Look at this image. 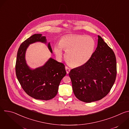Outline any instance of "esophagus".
Returning a JSON list of instances; mask_svg holds the SVG:
<instances>
[{"instance_id":"esophagus-1","label":"esophagus","mask_w":129,"mask_h":129,"mask_svg":"<svg viewBox=\"0 0 129 129\" xmlns=\"http://www.w3.org/2000/svg\"><path fill=\"white\" fill-rule=\"evenodd\" d=\"M65 69L66 70V72L67 73H69L70 70V68L69 67H68V66H65Z\"/></svg>"}]
</instances>
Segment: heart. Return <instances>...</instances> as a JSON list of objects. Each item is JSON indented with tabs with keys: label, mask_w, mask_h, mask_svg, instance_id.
Segmentation results:
<instances>
[{
	"label": "heart",
	"mask_w": 129,
	"mask_h": 129,
	"mask_svg": "<svg viewBox=\"0 0 129 129\" xmlns=\"http://www.w3.org/2000/svg\"><path fill=\"white\" fill-rule=\"evenodd\" d=\"M95 43L93 38L84 35L65 36L60 43L54 45V50L57 56L63 55V49L67 51L66 58L70 64L80 66L87 62L94 52Z\"/></svg>",
	"instance_id": "heart-1"
}]
</instances>
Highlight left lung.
Wrapping results in <instances>:
<instances>
[{
  "label": "left lung",
  "instance_id": "8db88e82",
  "mask_svg": "<svg viewBox=\"0 0 129 129\" xmlns=\"http://www.w3.org/2000/svg\"><path fill=\"white\" fill-rule=\"evenodd\" d=\"M117 73L113 50L98 36V46L89 60L69 73L73 93L79 100L91 103L102 99L111 90Z\"/></svg>",
  "mask_w": 129,
  "mask_h": 129
}]
</instances>
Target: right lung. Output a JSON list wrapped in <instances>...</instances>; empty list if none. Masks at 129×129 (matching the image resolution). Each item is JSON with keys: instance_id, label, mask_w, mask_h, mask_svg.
<instances>
[{"instance_id": "1", "label": "right lung", "mask_w": 129, "mask_h": 129, "mask_svg": "<svg viewBox=\"0 0 129 129\" xmlns=\"http://www.w3.org/2000/svg\"><path fill=\"white\" fill-rule=\"evenodd\" d=\"M36 42L46 43V37L41 34H34L20 45L17 55L16 75L22 89L29 96L36 100L47 101L57 94L59 86L66 71L63 63L52 58L43 66L30 69L26 63L25 54L28 45ZM48 47L52 52L49 43Z\"/></svg>"}]
</instances>
